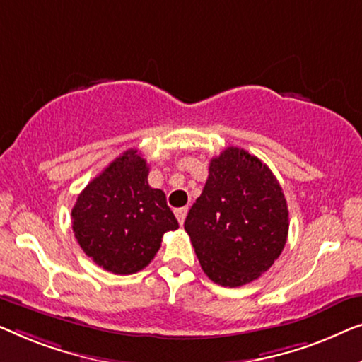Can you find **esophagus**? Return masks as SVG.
I'll list each match as a JSON object with an SVG mask.
<instances>
[{"label":"esophagus","mask_w":362,"mask_h":362,"mask_svg":"<svg viewBox=\"0 0 362 362\" xmlns=\"http://www.w3.org/2000/svg\"><path fill=\"white\" fill-rule=\"evenodd\" d=\"M187 211H188V208H187V206H183V208H175V210H174L175 216H177V220H179L180 225H183V221H185V218H187Z\"/></svg>","instance_id":"esophagus-1"}]
</instances>
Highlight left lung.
Wrapping results in <instances>:
<instances>
[{
	"label": "left lung",
	"mask_w": 362,
	"mask_h": 362,
	"mask_svg": "<svg viewBox=\"0 0 362 362\" xmlns=\"http://www.w3.org/2000/svg\"><path fill=\"white\" fill-rule=\"evenodd\" d=\"M185 231L203 272L241 287L269 271L287 243L288 210L276 175L256 156L226 147L213 157Z\"/></svg>",
	"instance_id": "obj_1"
}]
</instances>
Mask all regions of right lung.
<instances>
[{
	"label": "right lung",
	"mask_w": 362,
	"mask_h": 362,
	"mask_svg": "<svg viewBox=\"0 0 362 362\" xmlns=\"http://www.w3.org/2000/svg\"><path fill=\"white\" fill-rule=\"evenodd\" d=\"M147 175L141 154L126 151L83 188L72 208L80 247L105 271H141L159 251L162 236L179 228L165 193L152 188Z\"/></svg>",
	"instance_id": "right-lung-1"
}]
</instances>
